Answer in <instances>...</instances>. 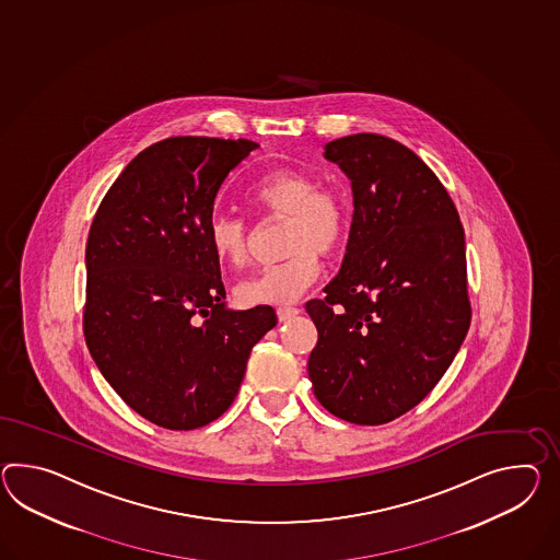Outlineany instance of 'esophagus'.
<instances>
[{
    "mask_svg": "<svg viewBox=\"0 0 560 560\" xmlns=\"http://www.w3.org/2000/svg\"><path fill=\"white\" fill-rule=\"evenodd\" d=\"M300 315V310L298 307H279L277 310V319L281 322V324H285V322H291L293 317H298Z\"/></svg>",
    "mask_w": 560,
    "mask_h": 560,
    "instance_id": "esophagus-1",
    "label": "esophagus"
}]
</instances>
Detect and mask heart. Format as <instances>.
I'll list each match as a JSON object with an SVG mask.
<instances>
[{
  "mask_svg": "<svg viewBox=\"0 0 560 560\" xmlns=\"http://www.w3.org/2000/svg\"><path fill=\"white\" fill-rule=\"evenodd\" d=\"M250 205L267 219H285V260L243 279L234 295L241 305H287L300 300L319 275V255H334L348 236L350 206L343 194L319 188L312 174L295 167L269 172L250 188ZM217 259L243 265L248 248L245 220L217 212L206 226Z\"/></svg>",
  "mask_w": 560,
  "mask_h": 560,
  "instance_id": "1",
  "label": "heart"
}]
</instances>
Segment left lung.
Returning <instances> with one entry per match:
<instances>
[{
    "mask_svg": "<svg viewBox=\"0 0 560 560\" xmlns=\"http://www.w3.org/2000/svg\"><path fill=\"white\" fill-rule=\"evenodd\" d=\"M326 160L352 182L340 273L305 303L317 328L314 395L348 423L384 424L417 407L471 322L457 208L423 160L390 137L334 139Z\"/></svg>",
    "mask_w": 560,
    "mask_h": 560,
    "instance_id": "8db88e82",
    "label": "left lung"
}]
</instances>
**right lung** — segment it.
Returning <instances> with one entry per match:
<instances>
[{
  "label": "right lung",
  "mask_w": 560,
  "mask_h": 560,
  "mask_svg": "<svg viewBox=\"0 0 560 560\" xmlns=\"http://www.w3.org/2000/svg\"><path fill=\"white\" fill-rule=\"evenodd\" d=\"M259 145L170 137L141 151L96 210L82 329L113 390L158 427L190 431L238 395L269 305L226 307L206 226L222 182Z\"/></svg>",
  "instance_id": "1"
}]
</instances>
